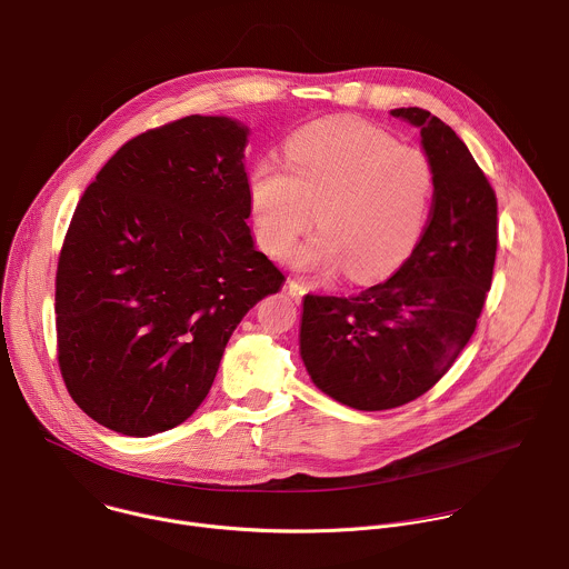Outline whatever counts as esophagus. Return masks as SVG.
<instances>
[{"mask_svg":"<svg viewBox=\"0 0 569 569\" xmlns=\"http://www.w3.org/2000/svg\"><path fill=\"white\" fill-rule=\"evenodd\" d=\"M288 292H290V297H292L295 301H299V299L306 295V286H303L301 281H297V279H290V281H288Z\"/></svg>","mask_w":569,"mask_h":569,"instance_id":"obj_1","label":"esophagus"}]
</instances>
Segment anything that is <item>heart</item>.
<instances>
[{"mask_svg": "<svg viewBox=\"0 0 569 569\" xmlns=\"http://www.w3.org/2000/svg\"><path fill=\"white\" fill-rule=\"evenodd\" d=\"M435 190L430 159L357 119H321L286 143V166L261 159L248 177L254 234L272 257H286L312 226L321 228L295 254L306 272L343 266L350 279H377L399 268L417 246Z\"/></svg>", "mask_w": 569, "mask_h": 569, "instance_id": "1", "label": "heart"}]
</instances>
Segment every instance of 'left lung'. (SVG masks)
I'll list each match as a JSON object with an SVG mask.
<instances>
[{"mask_svg":"<svg viewBox=\"0 0 569 569\" xmlns=\"http://www.w3.org/2000/svg\"><path fill=\"white\" fill-rule=\"evenodd\" d=\"M421 128L435 172L426 230L401 268L359 295H306L301 357L335 401L366 410L406 406L455 366L492 286L497 192L468 146L423 108H395Z\"/></svg>","mask_w":569,"mask_h":569,"instance_id":"8db88e82","label":"left lung"}]
</instances>
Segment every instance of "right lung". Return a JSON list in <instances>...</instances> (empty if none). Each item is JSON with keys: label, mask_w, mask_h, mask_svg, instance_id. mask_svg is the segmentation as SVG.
<instances>
[{"label": "right lung", "mask_w": 569, "mask_h": 569, "mask_svg": "<svg viewBox=\"0 0 569 569\" xmlns=\"http://www.w3.org/2000/svg\"><path fill=\"white\" fill-rule=\"evenodd\" d=\"M246 128L190 114L126 141L57 261L59 372L99 426L150 437L206 399L243 315L286 281L254 248Z\"/></svg>", "instance_id": "right-lung-1"}]
</instances>
